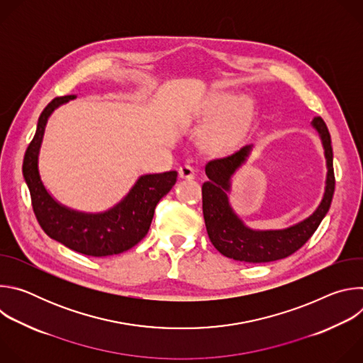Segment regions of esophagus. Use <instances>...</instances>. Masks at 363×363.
Segmentation results:
<instances>
[{
  "mask_svg": "<svg viewBox=\"0 0 363 363\" xmlns=\"http://www.w3.org/2000/svg\"><path fill=\"white\" fill-rule=\"evenodd\" d=\"M179 177L182 179H194L195 178V169L191 165H182L179 168Z\"/></svg>",
  "mask_w": 363,
  "mask_h": 363,
  "instance_id": "34e87169",
  "label": "esophagus"
}]
</instances>
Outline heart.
<instances>
[{
	"label": "heart",
	"instance_id": "obj_1",
	"mask_svg": "<svg viewBox=\"0 0 363 363\" xmlns=\"http://www.w3.org/2000/svg\"><path fill=\"white\" fill-rule=\"evenodd\" d=\"M251 116V101L245 96L216 91L206 97L194 119L213 123L205 135V146L214 153H227L242 140Z\"/></svg>",
	"mask_w": 363,
	"mask_h": 363
}]
</instances>
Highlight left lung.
<instances>
[{"instance_id":"8db88e82","label":"left lung","mask_w":363,"mask_h":363,"mask_svg":"<svg viewBox=\"0 0 363 363\" xmlns=\"http://www.w3.org/2000/svg\"><path fill=\"white\" fill-rule=\"evenodd\" d=\"M322 142L326 160V181L323 196L316 210L304 220L279 230H255L248 227L234 211L230 194L233 178L250 158L254 145H247L231 157L205 165L208 181L202 184V213L213 245L225 257L244 263H269L297 251L328 214L335 192L333 150L330 133L322 118L310 122Z\"/></svg>"}]
</instances>
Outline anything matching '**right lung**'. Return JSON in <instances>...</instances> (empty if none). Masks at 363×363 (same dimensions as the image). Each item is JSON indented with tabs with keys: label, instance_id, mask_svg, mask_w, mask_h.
I'll list each match as a JSON object with an SVG mask.
<instances>
[{
	"label": "right lung",
	"instance_id": "add662e5",
	"mask_svg": "<svg viewBox=\"0 0 363 363\" xmlns=\"http://www.w3.org/2000/svg\"><path fill=\"white\" fill-rule=\"evenodd\" d=\"M73 99L76 94L57 97L48 103L38 118L35 135L26 150L23 177L31 195L34 214L50 238L73 251L91 257L121 254L147 234L155 206L175 185L178 172L140 175L118 203L100 213L79 211L57 201L41 179L40 150L50 116Z\"/></svg>",
	"mask_w": 363,
	"mask_h": 363
}]
</instances>
